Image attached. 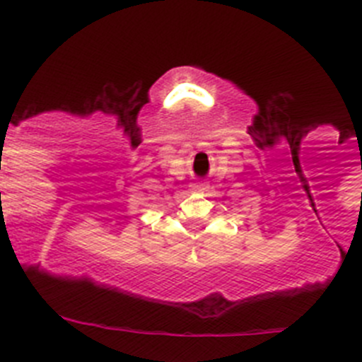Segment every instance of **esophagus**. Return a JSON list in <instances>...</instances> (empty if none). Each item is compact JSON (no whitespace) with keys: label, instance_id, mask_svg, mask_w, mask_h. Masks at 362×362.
Listing matches in <instances>:
<instances>
[{"label":"esophagus","instance_id":"1","mask_svg":"<svg viewBox=\"0 0 362 362\" xmlns=\"http://www.w3.org/2000/svg\"><path fill=\"white\" fill-rule=\"evenodd\" d=\"M206 187H209V185L204 183V181H201V183H196L192 188H194V190H204Z\"/></svg>","mask_w":362,"mask_h":362}]
</instances>
